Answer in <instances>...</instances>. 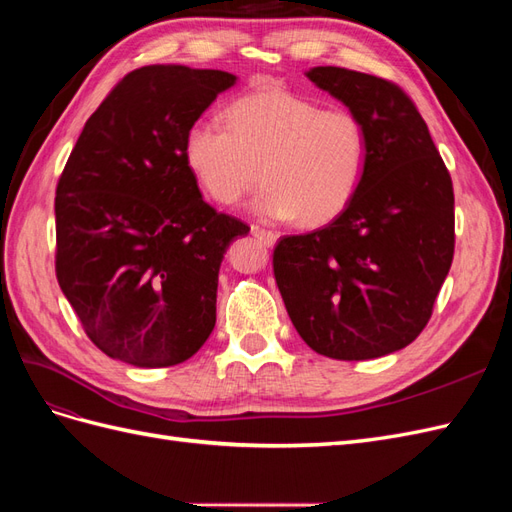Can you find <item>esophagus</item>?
I'll return each mask as SVG.
<instances>
[{"mask_svg": "<svg viewBox=\"0 0 512 512\" xmlns=\"http://www.w3.org/2000/svg\"><path fill=\"white\" fill-rule=\"evenodd\" d=\"M252 235H254V237H258L262 243L269 245V247H271V245H275V241H277V232L260 228L258 224H254V226H252Z\"/></svg>", "mask_w": 512, "mask_h": 512, "instance_id": "esophagus-1", "label": "esophagus"}]
</instances>
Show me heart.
<instances>
[{
  "instance_id": "1",
  "label": "heart",
  "mask_w": 512,
  "mask_h": 512,
  "mask_svg": "<svg viewBox=\"0 0 512 512\" xmlns=\"http://www.w3.org/2000/svg\"><path fill=\"white\" fill-rule=\"evenodd\" d=\"M224 123L198 119L185 132L183 160L218 205H235L260 181L256 211L324 226L359 192L369 162V132L348 108H322L284 87L230 102Z\"/></svg>"
}]
</instances>
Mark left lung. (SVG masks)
<instances>
[{
	"label": "left lung",
	"instance_id": "1",
	"mask_svg": "<svg viewBox=\"0 0 512 512\" xmlns=\"http://www.w3.org/2000/svg\"><path fill=\"white\" fill-rule=\"evenodd\" d=\"M307 79L363 119L369 162L337 220L275 245V282L309 348L378 359L412 344L431 318L455 252L453 181L399 85L335 66Z\"/></svg>",
	"mask_w": 512,
	"mask_h": 512
}]
</instances>
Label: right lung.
I'll return each mask as SVG.
<instances>
[{"instance_id": "right-lung-1", "label": "right lung", "mask_w": 512, "mask_h": 512, "mask_svg": "<svg viewBox=\"0 0 512 512\" xmlns=\"http://www.w3.org/2000/svg\"><path fill=\"white\" fill-rule=\"evenodd\" d=\"M222 70L145 66L91 115L57 183L55 273L87 337L136 367L188 361L215 327L218 273L250 226L207 205L183 138Z\"/></svg>"}]
</instances>
